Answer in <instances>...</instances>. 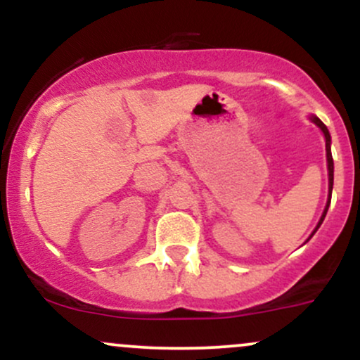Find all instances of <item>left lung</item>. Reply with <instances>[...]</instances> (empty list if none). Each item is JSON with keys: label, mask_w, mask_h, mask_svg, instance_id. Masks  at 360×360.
<instances>
[{"label": "left lung", "mask_w": 360, "mask_h": 360, "mask_svg": "<svg viewBox=\"0 0 360 360\" xmlns=\"http://www.w3.org/2000/svg\"><path fill=\"white\" fill-rule=\"evenodd\" d=\"M311 120H313V122L316 123L318 127L321 128V131H323V135H325V142H326V162H328V189H330V194H332V188H333V159H332V150H330V142H332V139H330L328 128L325 127V123L321 122L320 118L313 117ZM328 206H330V196H328V201H326V208H325L323 214H321V218H320V223H318V226H316V229H315V232H316L318 229H320L321 221L325 220V214H326V212H328ZM315 232H313V233H315Z\"/></svg>", "instance_id": "1"}]
</instances>
